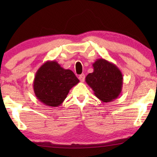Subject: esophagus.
I'll use <instances>...</instances> for the list:
<instances>
[{"label":"esophagus","mask_w":157,"mask_h":157,"mask_svg":"<svg viewBox=\"0 0 157 157\" xmlns=\"http://www.w3.org/2000/svg\"><path fill=\"white\" fill-rule=\"evenodd\" d=\"M78 78H79V80L81 81V82H83V81H84V80H85V75L83 74H81L80 76H79Z\"/></svg>","instance_id":"esophagus-1"}]
</instances>
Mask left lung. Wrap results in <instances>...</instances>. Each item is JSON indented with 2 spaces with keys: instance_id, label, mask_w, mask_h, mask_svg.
Returning <instances> with one entry per match:
<instances>
[{
  "instance_id": "8db88e82",
  "label": "left lung",
  "mask_w": 157,
  "mask_h": 157,
  "mask_svg": "<svg viewBox=\"0 0 157 157\" xmlns=\"http://www.w3.org/2000/svg\"><path fill=\"white\" fill-rule=\"evenodd\" d=\"M94 71L86 77V82L102 102H111L119 97L123 86V75L115 64L98 59L93 63Z\"/></svg>"
}]
</instances>
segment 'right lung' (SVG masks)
Instances as JSON below:
<instances>
[{"mask_svg": "<svg viewBox=\"0 0 157 157\" xmlns=\"http://www.w3.org/2000/svg\"><path fill=\"white\" fill-rule=\"evenodd\" d=\"M78 83L72 71L64 69L56 61H47L36 73L33 91L43 104L57 107L66 99L70 89Z\"/></svg>", "mask_w": 157, "mask_h": 157, "instance_id": "obj_1", "label": "right lung"}]
</instances>
